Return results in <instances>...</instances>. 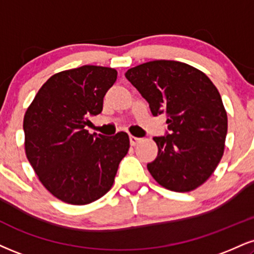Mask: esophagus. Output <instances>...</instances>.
Masks as SVG:
<instances>
[{"mask_svg":"<svg viewBox=\"0 0 254 254\" xmlns=\"http://www.w3.org/2000/svg\"><path fill=\"white\" fill-rule=\"evenodd\" d=\"M140 140H142V139L138 138V137H135V136L130 135V144L132 145V146H135V145L138 144Z\"/></svg>","mask_w":254,"mask_h":254,"instance_id":"obj_1","label":"esophagus"}]
</instances>
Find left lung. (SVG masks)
I'll use <instances>...</instances> for the list:
<instances>
[{"label":"left lung","mask_w":254,"mask_h":254,"mask_svg":"<svg viewBox=\"0 0 254 254\" xmlns=\"http://www.w3.org/2000/svg\"><path fill=\"white\" fill-rule=\"evenodd\" d=\"M125 77L145 98L152 116L167 115L169 133L154 137L157 157L148 170L158 185L191 191L221 161L227 112L221 96L200 69L174 60H154L127 69Z\"/></svg>","instance_id":"obj_1"}]
</instances>
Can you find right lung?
Wrapping results in <instances>:
<instances>
[{
	"label": "right lung",
	"mask_w": 254,
	"mask_h": 254,
	"mask_svg": "<svg viewBox=\"0 0 254 254\" xmlns=\"http://www.w3.org/2000/svg\"><path fill=\"white\" fill-rule=\"evenodd\" d=\"M117 79L111 67L85 65L48 79L23 118L24 151L39 181L57 198L87 204L104 196L130 148L127 132L90 133L91 116Z\"/></svg>",
	"instance_id": "add662e5"
}]
</instances>
